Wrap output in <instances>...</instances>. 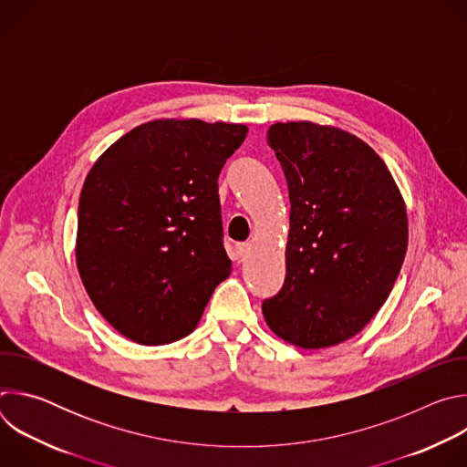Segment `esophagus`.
Listing matches in <instances>:
<instances>
[{
	"mask_svg": "<svg viewBox=\"0 0 467 467\" xmlns=\"http://www.w3.org/2000/svg\"><path fill=\"white\" fill-rule=\"evenodd\" d=\"M251 244H236V249H234V253H236V258H245L249 253H251Z\"/></svg>",
	"mask_w": 467,
	"mask_h": 467,
	"instance_id": "esophagus-1",
	"label": "esophagus"
}]
</instances>
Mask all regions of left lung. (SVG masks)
I'll return each instance as SVG.
<instances>
[{
  "label": "left lung",
  "instance_id": "left-lung-1",
  "mask_svg": "<svg viewBox=\"0 0 467 467\" xmlns=\"http://www.w3.org/2000/svg\"><path fill=\"white\" fill-rule=\"evenodd\" d=\"M268 144L290 193L286 279L262 303L268 327L301 349L338 346L388 299L409 247L405 199L384 161L335 125L277 121Z\"/></svg>",
  "mask_w": 467,
  "mask_h": 467
}]
</instances>
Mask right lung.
I'll list each match as a JSON object with an SVG mask.
<instances>
[{
  "label": "right lung",
  "mask_w": 467,
  "mask_h": 467,
  "mask_svg": "<svg viewBox=\"0 0 467 467\" xmlns=\"http://www.w3.org/2000/svg\"><path fill=\"white\" fill-rule=\"evenodd\" d=\"M245 135L244 123L159 118L125 132L90 168L76 262L121 337L142 346L188 337L231 275L218 175Z\"/></svg>",
  "instance_id": "add662e5"
}]
</instances>
